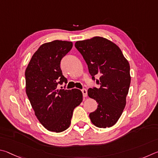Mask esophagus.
<instances>
[{"mask_svg":"<svg viewBox=\"0 0 158 158\" xmlns=\"http://www.w3.org/2000/svg\"><path fill=\"white\" fill-rule=\"evenodd\" d=\"M81 91H82V95H83L84 97H87V89H82Z\"/></svg>","mask_w":158,"mask_h":158,"instance_id":"1","label":"esophagus"}]
</instances>
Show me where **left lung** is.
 <instances>
[{
	"label": "left lung",
	"mask_w": 158,
	"mask_h": 158,
	"mask_svg": "<svg viewBox=\"0 0 158 158\" xmlns=\"http://www.w3.org/2000/svg\"><path fill=\"white\" fill-rule=\"evenodd\" d=\"M75 46L86 62L89 72L100 87L89 88L88 96L98 103L89 114L94 125L110 128L117 122L126 104L131 85L130 64L118 46L101 37L76 41Z\"/></svg>",
	"instance_id": "1"
}]
</instances>
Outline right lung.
Listing matches in <instances>:
<instances>
[{"mask_svg":"<svg viewBox=\"0 0 158 158\" xmlns=\"http://www.w3.org/2000/svg\"><path fill=\"white\" fill-rule=\"evenodd\" d=\"M71 41L55 40L36 51L25 72L26 92L35 116L48 131L61 132L71 124L75 107L82 101L80 89H58L67 83L60 68L62 57L71 51Z\"/></svg>","mask_w":158,"mask_h":158,"instance_id":"add662e5","label":"right lung"}]
</instances>
